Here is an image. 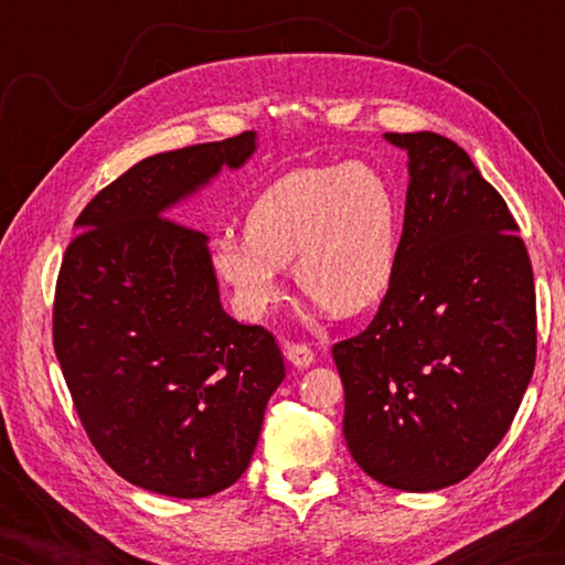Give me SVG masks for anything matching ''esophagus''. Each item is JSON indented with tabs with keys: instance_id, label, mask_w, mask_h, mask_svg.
Segmentation results:
<instances>
[{
	"instance_id": "esophagus-1",
	"label": "esophagus",
	"mask_w": 565,
	"mask_h": 565,
	"mask_svg": "<svg viewBox=\"0 0 565 565\" xmlns=\"http://www.w3.org/2000/svg\"><path fill=\"white\" fill-rule=\"evenodd\" d=\"M284 354L289 362L298 369H306L316 362V352L310 350L308 344H301V342H286L284 344Z\"/></svg>"
}]
</instances>
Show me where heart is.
Masks as SVG:
<instances>
[{"label": "heart", "mask_w": 565, "mask_h": 565, "mask_svg": "<svg viewBox=\"0 0 565 565\" xmlns=\"http://www.w3.org/2000/svg\"><path fill=\"white\" fill-rule=\"evenodd\" d=\"M245 243L221 237L213 271L247 320L279 301V269L332 316H356L386 296L398 267L401 211L388 179L364 162L303 167L252 201Z\"/></svg>", "instance_id": "heart-1"}]
</instances>
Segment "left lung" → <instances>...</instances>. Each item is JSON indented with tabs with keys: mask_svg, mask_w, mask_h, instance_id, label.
<instances>
[{
	"mask_svg": "<svg viewBox=\"0 0 565 565\" xmlns=\"http://www.w3.org/2000/svg\"><path fill=\"white\" fill-rule=\"evenodd\" d=\"M411 158L398 267L369 328L332 344L342 431L374 481H463L510 429L536 362L530 252L466 150L386 134Z\"/></svg>",
	"mask_w": 565,
	"mask_h": 565,
	"instance_id": "8db88e82",
	"label": "left lung"
}]
</instances>
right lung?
Listing matches in <instances>:
<instances>
[{"instance_id":"right-lung-1","label":"right lung","mask_w":565,"mask_h":565,"mask_svg":"<svg viewBox=\"0 0 565 565\" xmlns=\"http://www.w3.org/2000/svg\"><path fill=\"white\" fill-rule=\"evenodd\" d=\"M255 134L152 154L104 186L60 264L53 347L94 449L128 483L209 498L247 471L284 354L221 308L206 235L172 215Z\"/></svg>"}]
</instances>
